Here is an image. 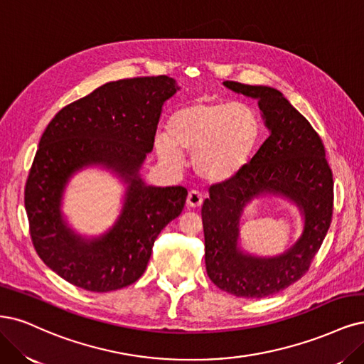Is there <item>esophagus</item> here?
Returning a JSON list of instances; mask_svg holds the SVG:
<instances>
[{"mask_svg": "<svg viewBox=\"0 0 364 364\" xmlns=\"http://www.w3.org/2000/svg\"><path fill=\"white\" fill-rule=\"evenodd\" d=\"M203 203V196L200 194L198 191L196 190H191L190 193H188V197H186V205L190 208H198L202 206Z\"/></svg>", "mask_w": 364, "mask_h": 364, "instance_id": "obj_1", "label": "esophagus"}]
</instances>
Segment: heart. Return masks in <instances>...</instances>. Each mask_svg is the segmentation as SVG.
<instances>
[{"label": "heart", "instance_id": "obj_1", "mask_svg": "<svg viewBox=\"0 0 364 364\" xmlns=\"http://www.w3.org/2000/svg\"><path fill=\"white\" fill-rule=\"evenodd\" d=\"M260 131V119L253 107L197 101L173 112L167 135L155 136V150L171 168L182 166L181 152L193 154L197 176L209 183H223L247 166Z\"/></svg>", "mask_w": 364, "mask_h": 364}]
</instances>
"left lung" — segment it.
Segmentation results:
<instances>
[{
    "label": "left lung",
    "instance_id": "left-lung-1",
    "mask_svg": "<svg viewBox=\"0 0 364 364\" xmlns=\"http://www.w3.org/2000/svg\"><path fill=\"white\" fill-rule=\"evenodd\" d=\"M223 84L256 99L269 136L233 179L209 188L202 206L206 272L228 294L265 298L301 279L318 253L333 215V173L321 136L282 92L268 85ZM267 195L295 204L304 232L282 255L262 258L240 247L239 225L245 208Z\"/></svg>",
    "mask_w": 364,
    "mask_h": 364
}]
</instances>
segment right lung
Segmentation results:
<instances>
[{"instance_id":"add662e5","label":"right lung","mask_w":364,"mask_h":364,"mask_svg":"<svg viewBox=\"0 0 364 364\" xmlns=\"http://www.w3.org/2000/svg\"><path fill=\"white\" fill-rule=\"evenodd\" d=\"M179 89L166 75L107 82L49 122L25 185V209L37 255L61 279L90 292L135 283L161 230L181 215L185 188L146 185L140 174L162 107ZM89 166L127 185L117 223L93 238L73 231L60 209L67 183Z\"/></svg>"}]
</instances>
